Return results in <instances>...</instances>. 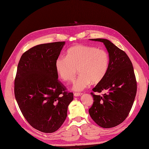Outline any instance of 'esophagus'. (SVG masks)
<instances>
[{
  "mask_svg": "<svg viewBox=\"0 0 149 149\" xmlns=\"http://www.w3.org/2000/svg\"><path fill=\"white\" fill-rule=\"evenodd\" d=\"M74 95L75 97H78V96H81L82 95V93H75Z\"/></svg>",
  "mask_w": 149,
  "mask_h": 149,
  "instance_id": "obj_1",
  "label": "esophagus"
}]
</instances>
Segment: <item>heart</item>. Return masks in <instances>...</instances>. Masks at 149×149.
<instances>
[{
	"label": "heart",
	"mask_w": 149,
	"mask_h": 149,
	"mask_svg": "<svg viewBox=\"0 0 149 149\" xmlns=\"http://www.w3.org/2000/svg\"><path fill=\"white\" fill-rule=\"evenodd\" d=\"M109 66V56L102 49L85 45L70 48L66 56H60L55 61V69L60 79L72 81L78 72L80 75L73 85V90L81 91L91 83H100L106 76Z\"/></svg>",
	"instance_id": "heart-1"
}]
</instances>
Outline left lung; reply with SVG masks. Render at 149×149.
I'll list each match as a JSON object with an SVG mask.
<instances>
[{
  "instance_id": "8db88e82",
  "label": "left lung",
  "mask_w": 149,
  "mask_h": 149,
  "mask_svg": "<svg viewBox=\"0 0 149 149\" xmlns=\"http://www.w3.org/2000/svg\"><path fill=\"white\" fill-rule=\"evenodd\" d=\"M91 40L104 44L109 53V66L104 78L93 89V92L107 93L102 96L91 93L94 102L88 112L101 127H115L128 117L136 97L137 84L133 64L126 53L110 40Z\"/></svg>"
}]
</instances>
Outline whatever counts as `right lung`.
Instances as JSON below:
<instances>
[{
  "label": "right lung",
  "instance_id": "right-lung-1",
  "mask_svg": "<svg viewBox=\"0 0 149 149\" xmlns=\"http://www.w3.org/2000/svg\"><path fill=\"white\" fill-rule=\"evenodd\" d=\"M65 45L57 42L38 45L22 55L15 80V96L23 116L43 133L57 131L67 117L72 93L58 80L55 61Z\"/></svg>",
  "mask_w": 149,
  "mask_h": 149
}]
</instances>
